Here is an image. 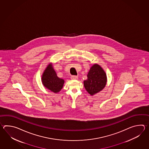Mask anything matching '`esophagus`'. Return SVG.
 <instances>
[{"mask_svg":"<svg viewBox=\"0 0 149 149\" xmlns=\"http://www.w3.org/2000/svg\"><path fill=\"white\" fill-rule=\"evenodd\" d=\"M71 79H72V80H77V79H78V77L76 76H71Z\"/></svg>","mask_w":149,"mask_h":149,"instance_id":"1","label":"esophagus"}]
</instances>
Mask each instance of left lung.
Masks as SVG:
<instances>
[{
    "mask_svg": "<svg viewBox=\"0 0 149 149\" xmlns=\"http://www.w3.org/2000/svg\"><path fill=\"white\" fill-rule=\"evenodd\" d=\"M107 81L104 71L97 64L92 66L87 74V79L84 81L86 90L90 95H93L104 88Z\"/></svg>",
    "mask_w": 149,
    "mask_h": 149,
    "instance_id": "left-lung-1",
    "label": "left lung"
}]
</instances>
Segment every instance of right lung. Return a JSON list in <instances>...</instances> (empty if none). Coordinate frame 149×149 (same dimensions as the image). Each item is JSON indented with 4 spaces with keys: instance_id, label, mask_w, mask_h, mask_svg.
Here are the masks:
<instances>
[{
    "instance_id": "right-lung-1",
    "label": "right lung",
    "mask_w": 149,
    "mask_h": 149,
    "mask_svg": "<svg viewBox=\"0 0 149 149\" xmlns=\"http://www.w3.org/2000/svg\"><path fill=\"white\" fill-rule=\"evenodd\" d=\"M42 83L46 88L56 93L63 88L64 80L59 78L54 70L52 64H49L45 70L41 78Z\"/></svg>"
}]
</instances>
